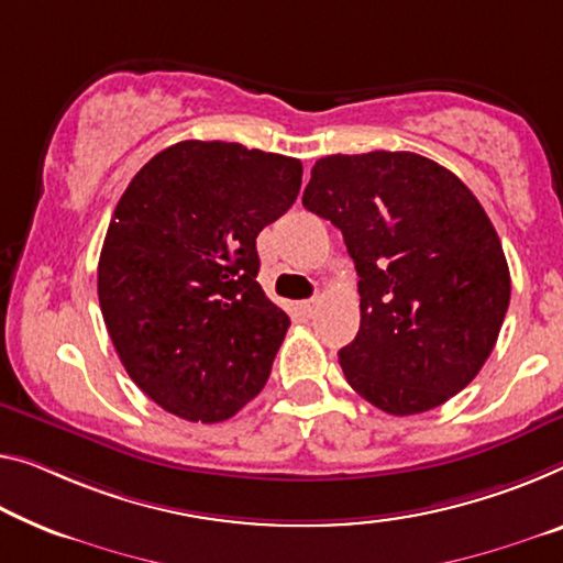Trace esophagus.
<instances>
[{"label":"esophagus","instance_id":"obj_1","mask_svg":"<svg viewBox=\"0 0 563 563\" xmlns=\"http://www.w3.org/2000/svg\"><path fill=\"white\" fill-rule=\"evenodd\" d=\"M317 309H319V297L307 299V301H299V311H301V314H305V317H314Z\"/></svg>","mask_w":563,"mask_h":563}]
</instances>
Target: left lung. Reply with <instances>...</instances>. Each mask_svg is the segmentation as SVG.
Returning <instances> with one entry per match:
<instances>
[{
	"label": "left lung",
	"mask_w": 563,
	"mask_h": 563,
	"mask_svg": "<svg viewBox=\"0 0 563 563\" xmlns=\"http://www.w3.org/2000/svg\"><path fill=\"white\" fill-rule=\"evenodd\" d=\"M301 203L342 231L360 276V332L340 350L352 390L390 415L461 393L511 299L504 246L471 188L418 153L372 151L319 158Z\"/></svg>",
	"instance_id": "1"
}]
</instances>
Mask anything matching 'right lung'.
I'll use <instances>...</instances> for the list:
<instances>
[{"label":"right lung","instance_id":"add662e5","mask_svg":"<svg viewBox=\"0 0 563 563\" xmlns=\"http://www.w3.org/2000/svg\"><path fill=\"white\" fill-rule=\"evenodd\" d=\"M299 186L297 158L184 141L120 196L98 264L100 309L128 375L163 410L221 422L262 393L291 322L258 287L256 236Z\"/></svg>","mask_w":563,"mask_h":563}]
</instances>
